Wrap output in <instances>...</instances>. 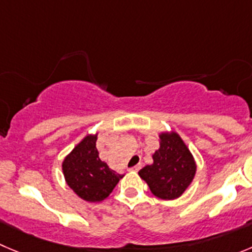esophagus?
<instances>
[{
    "label": "esophagus",
    "mask_w": 252,
    "mask_h": 252,
    "mask_svg": "<svg viewBox=\"0 0 252 252\" xmlns=\"http://www.w3.org/2000/svg\"><path fill=\"white\" fill-rule=\"evenodd\" d=\"M140 168H141V164L138 163V164H136V166L131 167L130 171H135V172H137V171H140Z\"/></svg>",
    "instance_id": "34e87169"
}]
</instances>
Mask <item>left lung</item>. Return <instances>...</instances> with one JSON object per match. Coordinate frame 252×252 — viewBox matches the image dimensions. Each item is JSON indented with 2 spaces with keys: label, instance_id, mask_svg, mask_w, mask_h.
Instances as JSON below:
<instances>
[{
  "label": "left lung",
  "instance_id": "1",
  "mask_svg": "<svg viewBox=\"0 0 252 252\" xmlns=\"http://www.w3.org/2000/svg\"><path fill=\"white\" fill-rule=\"evenodd\" d=\"M159 150L153 163L138 172L153 195L164 200L176 199L184 193L195 176V162L183 140L172 133H160Z\"/></svg>",
  "mask_w": 252,
  "mask_h": 252
}]
</instances>
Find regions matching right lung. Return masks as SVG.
Masks as SVG:
<instances>
[{"label":"right lung","instance_id":"1","mask_svg":"<svg viewBox=\"0 0 252 252\" xmlns=\"http://www.w3.org/2000/svg\"><path fill=\"white\" fill-rule=\"evenodd\" d=\"M96 138V135L86 136L63 162V173L68 186L81 199L92 203L107 198L124 177L100 159Z\"/></svg>","mask_w":252,"mask_h":252}]
</instances>
